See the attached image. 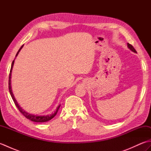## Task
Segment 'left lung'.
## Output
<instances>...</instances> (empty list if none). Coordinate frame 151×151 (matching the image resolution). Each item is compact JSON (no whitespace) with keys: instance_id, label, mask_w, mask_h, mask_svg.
<instances>
[{"instance_id":"obj_1","label":"left lung","mask_w":151,"mask_h":151,"mask_svg":"<svg viewBox=\"0 0 151 151\" xmlns=\"http://www.w3.org/2000/svg\"><path fill=\"white\" fill-rule=\"evenodd\" d=\"M128 47L129 48V49L132 50V51H133V52H136V50H135V49H134V48L133 47V46L132 45H130V43H128Z\"/></svg>"}]
</instances>
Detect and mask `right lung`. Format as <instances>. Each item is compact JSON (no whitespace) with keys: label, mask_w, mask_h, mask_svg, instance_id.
Returning a JSON list of instances; mask_svg holds the SVG:
<instances>
[{"label":"right lung","mask_w":151,"mask_h":151,"mask_svg":"<svg viewBox=\"0 0 151 151\" xmlns=\"http://www.w3.org/2000/svg\"><path fill=\"white\" fill-rule=\"evenodd\" d=\"M22 47H23V45L21 46V47L20 48V49H19V50H18V52H17V54H16V56H17L18 53L19 52V51L21 50V49H22ZM14 60H15V59H14ZM14 60L12 62L11 69H10V72H9V75L8 88H9V93H10V95H11V96H12V99H13V101H14L15 106H17V108H18V110H19V111H20L22 115H23L25 117L28 119H30V121H34V122H40V123H43V122H47V121H50V119H52L56 115L57 112H58V111L59 108H60V106H59L57 108L56 110V111H55V113L52 114V115H45H45H44V116H43H43H41V115H40V116H37V115H32V114H30L27 113V112H26L24 110H22V109L20 106H19V104H17V101H16L15 99L14 98V95H13V93H12V88H11V75H12V70L13 66H14Z\"/></svg>","instance_id":"right-lung-1"}]
</instances>
